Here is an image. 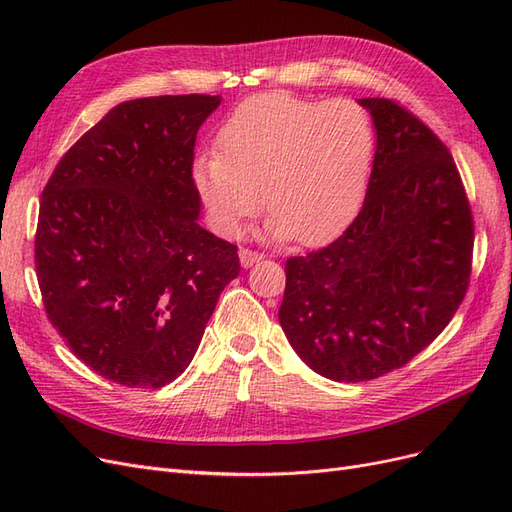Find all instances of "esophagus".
Segmentation results:
<instances>
[{"label":"esophagus","mask_w":512,"mask_h":512,"mask_svg":"<svg viewBox=\"0 0 512 512\" xmlns=\"http://www.w3.org/2000/svg\"><path fill=\"white\" fill-rule=\"evenodd\" d=\"M239 258H241V265L243 267H252V265H256V262H260L262 258H265V254L256 252V250H250V247H241Z\"/></svg>","instance_id":"obj_1"}]
</instances>
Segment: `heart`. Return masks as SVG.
<instances>
[{"instance_id":"obj_1","label":"heart","mask_w":512,"mask_h":512,"mask_svg":"<svg viewBox=\"0 0 512 512\" xmlns=\"http://www.w3.org/2000/svg\"><path fill=\"white\" fill-rule=\"evenodd\" d=\"M215 145L196 158L194 185L224 235H235L265 200L271 235L318 245L359 211L376 132L354 100L273 91L239 104Z\"/></svg>"}]
</instances>
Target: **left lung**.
Returning a JSON list of instances; mask_svg holds the SVG:
<instances>
[{
	"instance_id": "left-lung-1",
	"label": "left lung",
	"mask_w": 512,
	"mask_h": 512,
	"mask_svg": "<svg viewBox=\"0 0 512 512\" xmlns=\"http://www.w3.org/2000/svg\"><path fill=\"white\" fill-rule=\"evenodd\" d=\"M374 166L342 237L286 260L280 324L316 374L365 382L404 367L466 297L474 218L451 151L391 98H365Z\"/></svg>"
}]
</instances>
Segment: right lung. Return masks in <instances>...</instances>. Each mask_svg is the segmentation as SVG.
Segmentation results:
<instances>
[{
	"label": "right lung",
	"instance_id": "right-lung-1",
	"mask_svg": "<svg viewBox=\"0 0 512 512\" xmlns=\"http://www.w3.org/2000/svg\"><path fill=\"white\" fill-rule=\"evenodd\" d=\"M220 96L130 100L87 130L40 196L34 262L46 318L76 359L130 389L179 378L237 245L198 226V128Z\"/></svg>",
	"mask_w": 512,
	"mask_h": 512
}]
</instances>
